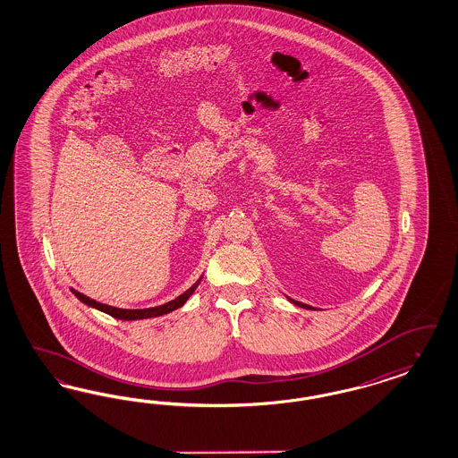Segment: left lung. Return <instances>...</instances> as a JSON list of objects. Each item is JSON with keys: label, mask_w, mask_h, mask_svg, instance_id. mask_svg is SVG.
<instances>
[{"label": "left lung", "mask_w": 458, "mask_h": 458, "mask_svg": "<svg viewBox=\"0 0 458 458\" xmlns=\"http://www.w3.org/2000/svg\"><path fill=\"white\" fill-rule=\"evenodd\" d=\"M287 300L291 301L293 304H296V306H300V308H306V310H313V306H308V304H302L300 301L291 300V298H287Z\"/></svg>", "instance_id": "obj_1"}]
</instances>
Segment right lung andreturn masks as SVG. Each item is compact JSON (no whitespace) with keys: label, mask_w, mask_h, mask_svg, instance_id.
<instances>
[{"label":"right lung","mask_w":458,"mask_h":458,"mask_svg":"<svg viewBox=\"0 0 458 458\" xmlns=\"http://www.w3.org/2000/svg\"><path fill=\"white\" fill-rule=\"evenodd\" d=\"M199 281H201V277H199ZM199 281H196L186 293H182V294L177 296L175 300L169 301V302H165V304H162V306L145 308V310H122V308H114V306H108V304H103V302L91 300V298L84 296L82 293H78V291H74V289H72V293H74V296H76L81 302H84V304H88V306H91V308H96V310H99V311H103V313H106V315L113 316V318H116V319L133 321V319H145V318H156V316L167 315V313H171L174 310L181 308L186 301L190 300L191 294L194 293V289L199 285Z\"/></svg>","instance_id":"right-lung-1"}]
</instances>
